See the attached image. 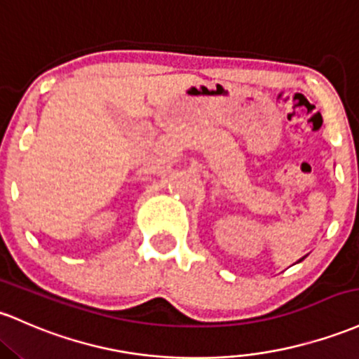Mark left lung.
Segmentation results:
<instances>
[{"instance_id":"8db88e82","label":"left lung","mask_w":359,"mask_h":359,"mask_svg":"<svg viewBox=\"0 0 359 359\" xmlns=\"http://www.w3.org/2000/svg\"><path fill=\"white\" fill-rule=\"evenodd\" d=\"M303 259H305V257H302V259H300V261H303ZM300 261H298V262H300Z\"/></svg>"}]
</instances>
